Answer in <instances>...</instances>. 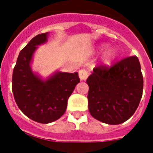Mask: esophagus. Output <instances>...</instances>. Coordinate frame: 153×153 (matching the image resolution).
<instances>
[{"instance_id":"34e87169","label":"esophagus","mask_w":153,"mask_h":153,"mask_svg":"<svg viewBox=\"0 0 153 153\" xmlns=\"http://www.w3.org/2000/svg\"><path fill=\"white\" fill-rule=\"evenodd\" d=\"M79 76L81 80H86L88 77V72L85 69H82L79 71Z\"/></svg>"}]
</instances>
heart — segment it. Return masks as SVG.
<instances>
[{"label":"heart","mask_w":153,"mask_h":153,"mask_svg":"<svg viewBox=\"0 0 153 153\" xmlns=\"http://www.w3.org/2000/svg\"><path fill=\"white\" fill-rule=\"evenodd\" d=\"M106 47V44H101L99 46V50H103ZM117 56V51L116 48H114L113 47H109L105 51L102 55V61L105 64H110L113 61H114L116 57Z\"/></svg>","instance_id":"heart-1"}]
</instances>
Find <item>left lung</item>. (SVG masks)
Wrapping results in <instances>:
<instances>
[{
    "mask_svg": "<svg viewBox=\"0 0 153 153\" xmlns=\"http://www.w3.org/2000/svg\"><path fill=\"white\" fill-rule=\"evenodd\" d=\"M89 111L108 125H119L133 116L143 92V76L137 56L121 60L114 66H98L86 79Z\"/></svg>",
    "mask_w": 153,
    "mask_h": 153,
    "instance_id": "left-lung-1",
    "label": "left lung"
}]
</instances>
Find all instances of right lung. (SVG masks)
Returning a JSON list of instances; mask_svg holds the SVG:
<instances>
[{
  "instance_id": "obj_1",
  "label": "right lung",
  "mask_w": 153,
  "mask_h": 153,
  "mask_svg": "<svg viewBox=\"0 0 153 153\" xmlns=\"http://www.w3.org/2000/svg\"><path fill=\"white\" fill-rule=\"evenodd\" d=\"M48 32L37 35L20 51L13 69L12 89L19 109L27 117L48 124L62 117L67 100L80 82L79 73L56 71L43 79L32 71V57L38 46L48 41Z\"/></svg>"
}]
</instances>
